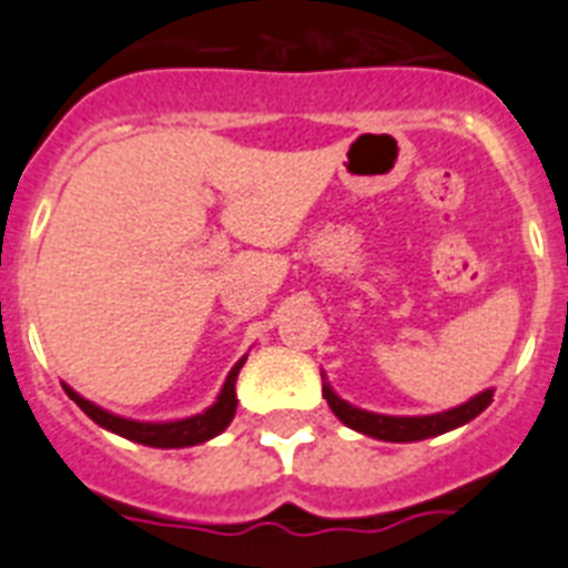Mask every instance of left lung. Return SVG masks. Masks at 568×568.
<instances>
[{
  "mask_svg": "<svg viewBox=\"0 0 568 568\" xmlns=\"http://www.w3.org/2000/svg\"><path fill=\"white\" fill-rule=\"evenodd\" d=\"M323 398H326L328 409L341 418L346 427L364 433V436L381 438V442H418V438L438 436V433H447L459 427V424L470 422L474 416H479L485 407L490 404L494 393L485 389L470 402L459 404V407L447 409V413H436V416H416V418H402V416H378V413H364V409L352 407V404L341 402L328 387H323Z\"/></svg>",
  "mask_w": 568,
  "mask_h": 568,
  "instance_id": "obj_1",
  "label": "left lung"
}]
</instances>
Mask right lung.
Here are the masks:
<instances>
[{
  "instance_id": "obj_1",
  "label": "right lung",
  "mask_w": 568,
  "mask_h": 568,
  "mask_svg": "<svg viewBox=\"0 0 568 568\" xmlns=\"http://www.w3.org/2000/svg\"><path fill=\"white\" fill-rule=\"evenodd\" d=\"M242 364H245V357H242L240 364L231 369L225 387H222V393H219L213 407H207L204 413H199V416L193 418H181V422H166V424L130 422V418L112 416V413H106V409L94 407L92 402L80 398L71 387H63V389L71 402L78 404L85 416L92 418L94 424H100L103 430L118 433V436L130 438V442H138V445H146V447H190V445H199V442H207V438H213L216 433H222L227 427V422H231L233 413H236V389L233 387H236V375H240Z\"/></svg>"
}]
</instances>
